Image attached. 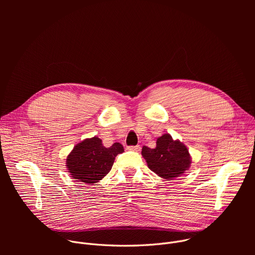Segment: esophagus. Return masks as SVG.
<instances>
[{"instance_id": "34e87169", "label": "esophagus", "mask_w": 255, "mask_h": 255, "mask_svg": "<svg viewBox=\"0 0 255 255\" xmlns=\"http://www.w3.org/2000/svg\"><path fill=\"white\" fill-rule=\"evenodd\" d=\"M128 150H130V151H139L140 146H139V145H135V146H128Z\"/></svg>"}]
</instances>
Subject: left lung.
I'll list each match as a JSON object with an SVG mask.
<instances>
[{
	"label": "left lung",
	"instance_id": "8db88e82",
	"mask_svg": "<svg viewBox=\"0 0 255 255\" xmlns=\"http://www.w3.org/2000/svg\"><path fill=\"white\" fill-rule=\"evenodd\" d=\"M142 156L148 167L165 180H171L187 171L192 163L189 150L184 143L163 134L156 140V147L143 146Z\"/></svg>",
	"mask_w": 255,
	"mask_h": 255
}]
</instances>
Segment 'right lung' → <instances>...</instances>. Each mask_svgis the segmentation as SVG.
<instances>
[{
  "label": "right lung",
  "mask_w": 255,
  "mask_h": 255,
  "mask_svg": "<svg viewBox=\"0 0 255 255\" xmlns=\"http://www.w3.org/2000/svg\"><path fill=\"white\" fill-rule=\"evenodd\" d=\"M123 151V145L119 142L111 147H105L99 137L87 138L77 144L67 155L66 167L77 181L93 185L109 173L115 157Z\"/></svg>",
  "instance_id": "1"
}]
</instances>
